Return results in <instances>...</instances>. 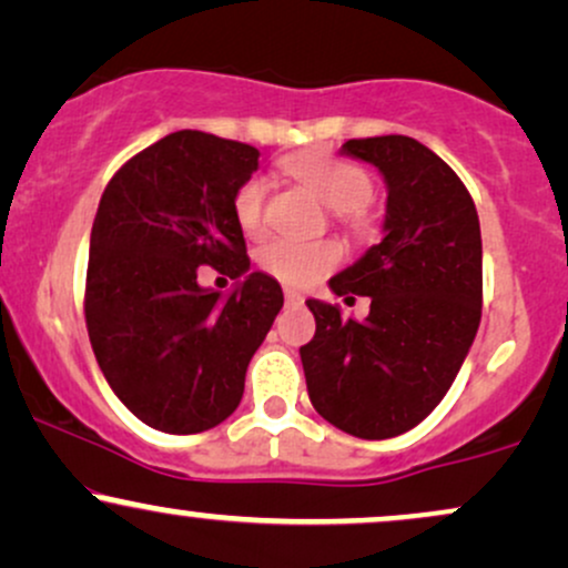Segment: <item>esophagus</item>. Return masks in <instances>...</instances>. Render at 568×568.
<instances>
[{"label":"esophagus","mask_w":568,"mask_h":568,"mask_svg":"<svg viewBox=\"0 0 568 568\" xmlns=\"http://www.w3.org/2000/svg\"><path fill=\"white\" fill-rule=\"evenodd\" d=\"M304 304V296L298 291H285V306H302Z\"/></svg>","instance_id":"1"}]
</instances>
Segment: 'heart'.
<instances>
[{
	"instance_id": "1",
	"label": "heart",
	"mask_w": 568,
	"mask_h": 568,
	"mask_svg": "<svg viewBox=\"0 0 568 568\" xmlns=\"http://www.w3.org/2000/svg\"><path fill=\"white\" fill-rule=\"evenodd\" d=\"M283 171L306 192L315 194L325 207L336 211V216L349 226L363 224V205L374 194L371 175L363 168L338 160L334 154L310 152L293 154L283 160ZM234 219L245 237L258 240L266 232V181L262 175H251L240 184L232 200ZM338 247L334 243H302V240L277 237L258 251V264L266 275L280 280L291 288H304L321 280L338 264Z\"/></svg>"
}]
</instances>
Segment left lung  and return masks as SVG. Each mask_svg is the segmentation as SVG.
I'll return each mask as SVG.
<instances>
[{"label": "left lung", "mask_w": 568, "mask_h": 568, "mask_svg": "<svg viewBox=\"0 0 568 568\" xmlns=\"http://www.w3.org/2000/svg\"><path fill=\"white\" fill-rule=\"evenodd\" d=\"M344 154L387 186L382 243L328 280L366 321L310 298L317 331L298 349L312 406L355 438L408 433L448 393L480 325L484 245L475 202L433 149L408 135L352 139Z\"/></svg>", "instance_id": "left-lung-1"}]
</instances>
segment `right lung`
<instances>
[{"label":"right lung","mask_w":568,"mask_h":568,"mask_svg":"<svg viewBox=\"0 0 568 568\" xmlns=\"http://www.w3.org/2000/svg\"><path fill=\"white\" fill-rule=\"evenodd\" d=\"M258 149L202 130L165 135L109 181L90 232L84 321L109 387L143 425L192 435L243 400L283 288L251 270L232 200ZM226 271V297L196 266Z\"/></svg>","instance_id":"add662e5"}]
</instances>
